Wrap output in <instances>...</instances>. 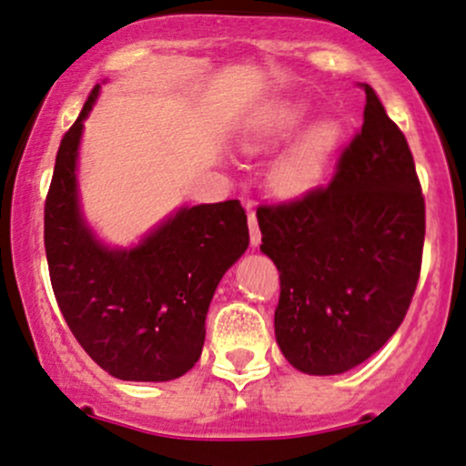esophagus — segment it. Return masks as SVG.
<instances>
[{
  "instance_id": "34e87169",
  "label": "esophagus",
  "mask_w": 466,
  "mask_h": 466,
  "mask_svg": "<svg viewBox=\"0 0 466 466\" xmlns=\"http://www.w3.org/2000/svg\"><path fill=\"white\" fill-rule=\"evenodd\" d=\"M248 231H250V247H258L261 242V233L258 227V216H255L253 208H248Z\"/></svg>"
}]
</instances>
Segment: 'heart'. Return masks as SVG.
<instances>
[{"instance_id": "heart-1", "label": "heart", "mask_w": 466, "mask_h": 466, "mask_svg": "<svg viewBox=\"0 0 466 466\" xmlns=\"http://www.w3.org/2000/svg\"><path fill=\"white\" fill-rule=\"evenodd\" d=\"M306 125V114L301 107L284 106L275 107L273 112L264 114L253 129L244 138L247 149H264L279 140L290 138ZM337 129L332 125H319L306 138L290 149L279 160L273 171L275 189L284 196H299L317 185L326 171L328 158H330L334 145H337Z\"/></svg>"}]
</instances>
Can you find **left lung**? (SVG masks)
<instances>
[{"mask_svg":"<svg viewBox=\"0 0 466 466\" xmlns=\"http://www.w3.org/2000/svg\"><path fill=\"white\" fill-rule=\"evenodd\" d=\"M363 125L337 174L261 205V253L279 270L275 337L292 368L341 374L388 343L410 310L425 244V198L405 134L368 83Z\"/></svg>","mask_w":466,"mask_h":466,"instance_id":"obj_1","label":"left lung"}]
</instances>
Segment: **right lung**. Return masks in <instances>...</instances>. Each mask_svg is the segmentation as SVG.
I'll use <instances>...</instances> for the list:
<instances>
[{
  "instance_id": "obj_1",
  "label": "right lung",
  "mask_w": 466,
  "mask_h": 466,
  "mask_svg": "<svg viewBox=\"0 0 466 466\" xmlns=\"http://www.w3.org/2000/svg\"><path fill=\"white\" fill-rule=\"evenodd\" d=\"M98 86L61 138L44 211L52 290L67 328L120 380H171L196 365L219 279L248 247L239 200L185 207L138 247L106 248L78 211L76 151Z\"/></svg>"
}]
</instances>
